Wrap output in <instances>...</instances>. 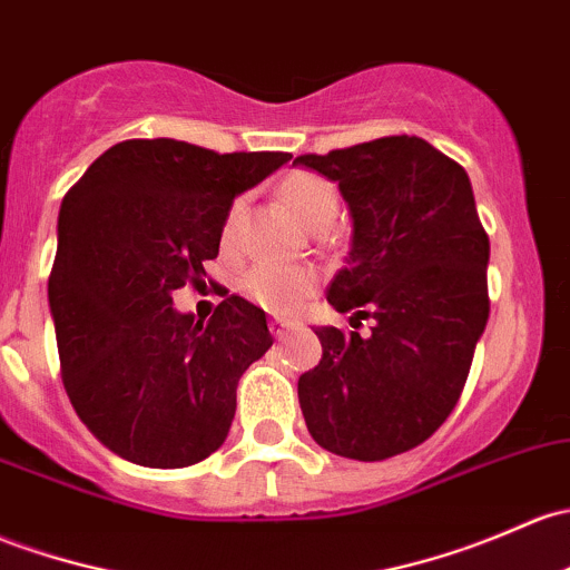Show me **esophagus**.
Wrapping results in <instances>:
<instances>
[{
	"label": "esophagus",
	"mask_w": 570,
	"mask_h": 570,
	"mask_svg": "<svg viewBox=\"0 0 570 570\" xmlns=\"http://www.w3.org/2000/svg\"><path fill=\"white\" fill-rule=\"evenodd\" d=\"M289 331H295V322L281 320V316H273V320H269V333H273L275 338H284Z\"/></svg>",
	"instance_id": "1"
}]
</instances>
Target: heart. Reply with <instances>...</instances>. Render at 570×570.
Returning a JSON list of instances; mask_svg holds the SVG:
<instances>
[{"label":"heart","instance_id":"obj_1","mask_svg":"<svg viewBox=\"0 0 570 570\" xmlns=\"http://www.w3.org/2000/svg\"><path fill=\"white\" fill-rule=\"evenodd\" d=\"M278 194L286 202V207L316 232L331 229L335 215H338V188L316 171H289L281 179ZM239 209H243V202H235L226 215L224 232H220L224 245L235 239ZM316 286H320V269L311 265H269V262H262L239 278V292L250 303L275 311V314H292V311L301 308L305 297L314 295Z\"/></svg>","mask_w":570,"mask_h":570}]
</instances>
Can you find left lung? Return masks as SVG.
Listing matches in <instances>:
<instances>
[{"label": "left lung", "mask_w": 570, "mask_h": 570, "mask_svg": "<svg viewBox=\"0 0 570 570\" xmlns=\"http://www.w3.org/2000/svg\"><path fill=\"white\" fill-rule=\"evenodd\" d=\"M338 183L352 250L327 301L371 333L316 327L322 361L297 382L316 445L382 461L426 442L459 404L489 320V235L466 171L417 136L301 155Z\"/></svg>", "instance_id": "obj_1"}]
</instances>
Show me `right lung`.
I'll list each match as a JSON object with an SVG mask.
<instances>
[{
	"instance_id": "add662e5",
	"label": "right lung",
	"mask_w": 570,
	"mask_h": 570,
	"mask_svg": "<svg viewBox=\"0 0 570 570\" xmlns=\"http://www.w3.org/2000/svg\"><path fill=\"white\" fill-rule=\"evenodd\" d=\"M289 158L128 139L65 194L48 275L59 371L117 456L177 470L224 445L239 376L273 346L265 311L229 295L196 322L171 292L205 284L235 196Z\"/></svg>"
}]
</instances>
